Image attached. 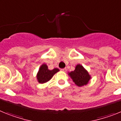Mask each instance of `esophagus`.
I'll return each mask as SVG.
<instances>
[{
  "label": "esophagus",
  "mask_w": 121,
  "mask_h": 121,
  "mask_svg": "<svg viewBox=\"0 0 121 121\" xmlns=\"http://www.w3.org/2000/svg\"><path fill=\"white\" fill-rule=\"evenodd\" d=\"M61 71H63V72H66V68L62 69H61Z\"/></svg>",
  "instance_id": "34e87169"
}]
</instances>
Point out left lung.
Here are the masks:
<instances>
[{
  "mask_svg": "<svg viewBox=\"0 0 121 121\" xmlns=\"http://www.w3.org/2000/svg\"><path fill=\"white\" fill-rule=\"evenodd\" d=\"M68 75L72 78L74 83L79 87L86 85L91 78L88 71L80 64L75 66L74 71L69 72Z\"/></svg>",
  "mask_w": 121,
  "mask_h": 121,
  "instance_id": "obj_1",
  "label": "left lung"
}]
</instances>
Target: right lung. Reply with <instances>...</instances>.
I'll return each mask as SVG.
<instances>
[{
    "instance_id": "add662e5",
    "label": "right lung",
    "mask_w": 121,
    "mask_h": 121,
    "mask_svg": "<svg viewBox=\"0 0 121 121\" xmlns=\"http://www.w3.org/2000/svg\"><path fill=\"white\" fill-rule=\"evenodd\" d=\"M60 70L58 68H55L52 70H49L46 64H43L40 66L36 75V78L39 83H44L48 82L52 78L55 73Z\"/></svg>"
}]
</instances>
